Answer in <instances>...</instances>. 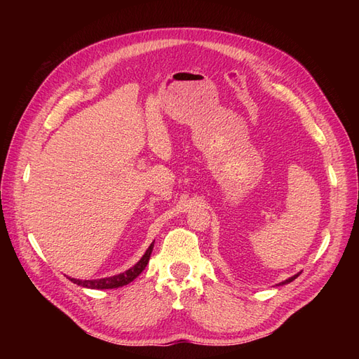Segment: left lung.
I'll return each instance as SVG.
<instances>
[{
    "mask_svg": "<svg viewBox=\"0 0 359 359\" xmlns=\"http://www.w3.org/2000/svg\"><path fill=\"white\" fill-rule=\"evenodd\" d=\"M301 273H298V274H295V276H292V277H289L287 280H285V281H281V283H278V285H276V286H283V285H287V283H290V281H293L295 280L298 276H299Z\"/></svg>",
    "mask_w": 359,
    "mask_h": 359,
    "instance_id": "obj_1",
    "label": "left lung"
}]
</instances>
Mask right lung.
<instances>
[{
    "instance_id": "right-lung-1",
    "label": "right lung",
    "mask_w": 359,
    "mask_h": 359,
    "mask_svg": "<svg viewBox=\"0 0 359 359\" xmlns=\"http://www.w3.org/2000/svg\"><path fill=\"white\" fill-rule=\"evenodd\" d=\"M153 247H154V243H151V245L148 247L145 255L140 257L139 262L136 265H133L132 268L124 271V273H121V274L106 277V278H97V280H79V278H72V277H69V280L73 281L74 285L86 287V289L103 290V289H115V287L126 286L128 283H132V281L145 269L148 260H149V256H151V253H153Z\"/></svg>"
}]
</instances>
